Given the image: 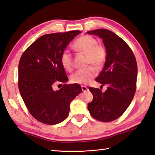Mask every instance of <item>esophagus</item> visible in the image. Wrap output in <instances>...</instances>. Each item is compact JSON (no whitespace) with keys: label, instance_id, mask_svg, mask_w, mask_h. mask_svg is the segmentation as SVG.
<instances>
[{"label":"esophagus","instance_id":"1","mask_svg":"<svg viewBox=\"0 0 155 155\" xmlns=\"http://www.w3.org/2000/svg\"><path fill=\"white\" fill-rule=\"evenodd\" d=\"M81 89L83 92H85V91H87L88 89L86 86H85V85H82L81 86Z\"/></svg>","mask_w":155,"mask_h":155}]
</instances>
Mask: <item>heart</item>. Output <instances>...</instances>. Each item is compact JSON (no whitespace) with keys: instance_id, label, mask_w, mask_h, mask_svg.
<instances>
[{"instance_id":"obj_1","label":"heart","mask_w":155,"mask_h":155,"mask_svg":"<svg viewBox=\"0 0 155 155\" xmlns=\"http://www.w3.org/2000/svg\"><path fill=\"white\" fill-rule=\"evenodd\" d=\"M73 49L77 52L83 53L86 56V65H92L88 67L79 69L71 76V81L77 84H87L96 77L97 71L105 65L107 58V51L105 46L98 43L95 38L89 35H83L77 38L73 43ZM60 61L65 70L71 71L73 68L72 54L70 51L65 50L62 51Z\"/></svg>"}]
</instances>
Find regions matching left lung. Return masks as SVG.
I'll return each instance as SVG.
<instances>
[{
	"label": "left lung",
	"instance_id": "1",
	"mask_svg": "<svg viewBox=\"0 0 155 155\" xmlns=\"http://www.w3.org/2000/svg\"><path fill=\"white\" fill-rule=\"evenodd\" d=\"M102 38L107 51L104 68L96 81L102 86L107 85L104 92L99 88L90 87L93 100L87 108L93 118L100 121L116 120L126 111L136 92L137 64L129 45L112 31L98 29L87 31Z\"/></svg>",
	"mask_w": 155,
	"mask_h": 155
}]
</instances>
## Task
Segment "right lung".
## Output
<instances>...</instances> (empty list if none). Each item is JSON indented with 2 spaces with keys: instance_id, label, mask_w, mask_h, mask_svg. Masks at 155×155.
<instances>
[{
  "instance_id": "add662e5",
  "label": "right lung",
  "mask_w": 155,
  "mask_h": 155,
  "mask_svg": "<svg viewBox=\"0 0 155 155\" xmlns=\"http://www.w3.org/2000/svg\"><path fill=\"white\" fill-rule=\"evenodd\" d=\"M80 33L73 30L45 34L31 44L21 56L18 89L28 111L39 122L55 125L64 121L70 112L71 101L81 92V87L77 83L64 84L57 91L52 89L54 83L68 81L61 63V54Z\"/></svg>"
}]
</instances>
